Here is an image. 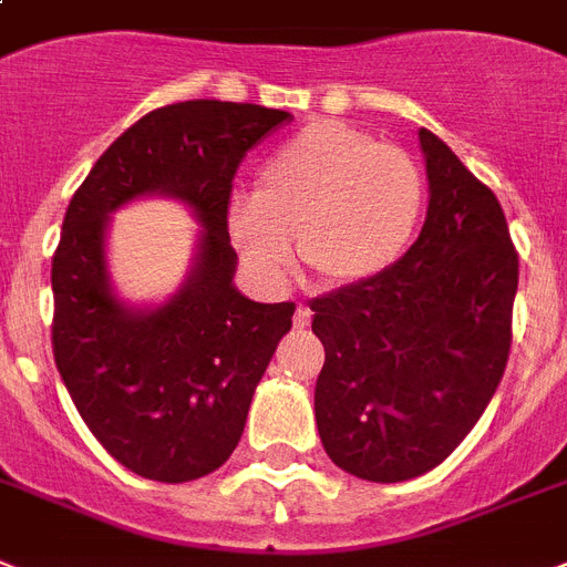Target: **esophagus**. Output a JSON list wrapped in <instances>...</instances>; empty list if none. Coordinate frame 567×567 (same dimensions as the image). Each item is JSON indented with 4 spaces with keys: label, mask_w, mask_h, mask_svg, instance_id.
<instances>
[{
    "label": "esophagus",
    "mask_w": 567,
    "mask_h": 567,
    "mask_svg": "<svg viewBox=\"0 0 567 567\" xmlns=\"http://www.w3.org/2000/svg\"><path fill=\"white\" fill-rule=\"evenodd\" d=\"M308 323H311V308L297 306V311H293V326H297V329H306Z\"/></svg>",
    "instance_id": "1"
}]
</instances>
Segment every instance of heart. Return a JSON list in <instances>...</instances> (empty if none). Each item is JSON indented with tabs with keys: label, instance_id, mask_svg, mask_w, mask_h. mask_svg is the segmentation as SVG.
<instances>
[{
	"label": "heart",
	"instance_id": "b5f03b06",
	"mask_svg": "<svg viewBox=\"0 0 567 567\" xmlns=\"http://www.w3.org/2000/svg\"><path fill=\"white\" fill-rule=\"evenodd\" d=\"M425 186L416 163L343 122H317L265 159L250 197L227 209L229 238L256 279L276 288L299 259L329 285L390 270L411 244Z\"/></svg>",
	"mask_w": 567,
	"mask_h": 567
}]
</instances>
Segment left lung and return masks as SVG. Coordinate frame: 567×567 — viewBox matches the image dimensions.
<instances>
[{"label":"left lung","instance_id":"1","mask_svg":"<svg viewBox=\"0 0 567 567\" xmlns=\"http://www.w3.org/2000/svg\"><path fill=\"white\" fill-rule=\"evenodd\" d=\"M427 215L393 268L315 299L326 349L315 416L334 466L402 483L440 466L498 390L513 343L518 252L457 154L419 131Z\"/></svg>","mask_w":567,"mask_h":567}]
</instances>
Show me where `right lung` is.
Returning a JSON list of instances; mask_svg holds the SVG:
<instances>
[{
  "instance_id": "add662e5",
  "label": "right lung",
  "mask_w": 567,
  "mask_h": 567,
  "mask_svg": "<svg viewBox=\"0 0 567 567\" xmlns=\"http://www.w3.org/2000/svg\"><path fill=\"white\" fill-rule=\"evenodd\" d=\"M282 122L259 104H168L127 127L69 200L52 259L54 363L92 436L140 477L186 483L224 466L291 331L293 302L236 288L227 233L238 163ZM154 194L198 218L196 261L172 298L131 307L109 282V215Z\"/></svg>"
}]
</instances>
